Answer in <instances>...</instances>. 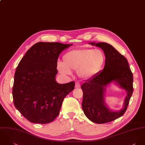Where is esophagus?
I'll list each match as a JSON object with an SVG mask.
<instances>
[{"label":"esophagus","instance_id":"34e87169","mask_svg":"<svg viewBox=\"0 0 145 145\" xmlns=\"http://www.w3.org/2000/svg\"><path fill=\"white\" fill-rule=\"evenodd\" d=\"M80 84L79 83H76L75 84V88H80Z\"/></svg>","mask_w":145,"mask_h":145}]
</instances>
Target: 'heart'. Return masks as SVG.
<instances>
[{
  "instance_id": "heart-1",
  "label": "heart",
  "mask_w": 145,
  "mask_h": 145,
  "mask_svg": "<svg viewBox=\"0 0 145 145\" xmlns=\"http://www.w3.org/2000/svg\"><path fill=\"white\" fill-rule=\"evenodd\" d=\"M105 61V54L100 50H73L63 56V62L58 61L57 68L64 74H69L71 71L77 70L79 77L87 80L93 77L100 71Z\"/></svg>"
}]
</instances>
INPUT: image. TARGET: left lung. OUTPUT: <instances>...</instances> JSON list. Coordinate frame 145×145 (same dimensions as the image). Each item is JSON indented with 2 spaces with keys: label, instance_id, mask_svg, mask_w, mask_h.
<instances>
[{
  "label": "left lung",
  "instance_id": "obj_1",
  "mask_svg": "<svg viewBox=\"0 0 145 145\" xmlns=\"http://www.w3.org/2000/svg\"><path fill=\"white\" fill-rule=\"evenodd\" d=\"M100 48L105 56L103 70L87 80L81 86L83 91L82 108L87 118L91 121L103 124L113 121L125 112L133 93V74L127 59L111 45L106 42H89ZM115 83L127 92L123 107L114 112L107 106L105 101L106 87Z\"/></svg>",
  "mask_w": 145,
  "mask_h": 145
}]
</instances>
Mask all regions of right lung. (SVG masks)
<instances>
[{
	"label": "right lung",
	"instance_id": "right-lung-1",
	"mask_svg": "<svg viewBox=\"0 0 145 145\" xmlns=\"http://www.w3.org/2000/svg\"><path fill=\"white\" fill-rule=\"evenodd\" d=\"M72 45L39 42L19 63L14 78L13 102L30 122L53 121L59 114L64 98L74 89V82L60 84L56 79L59 56Z\"/></svg>",
	"mask_w": 145,
	"mask_h": 145
}]
</instances>
